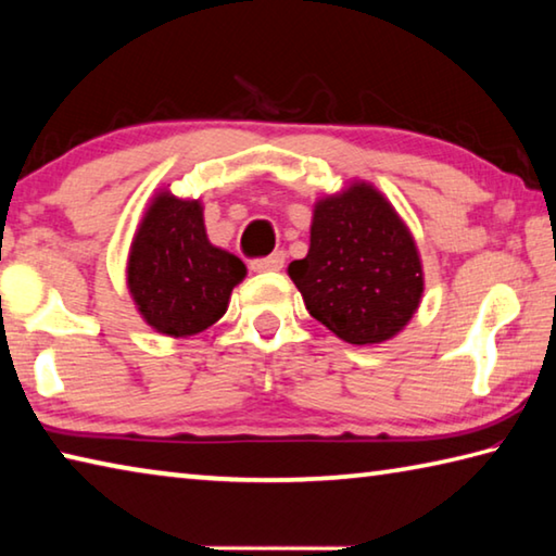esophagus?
I'll return each instance as SVG.
<instances>
[{"instance_id":"1","label":"esophagus","mask_w":556,"mask_h":556,"mask_svg":"<svg viewBox=\"0 0 556 556\" xmlns=\"http://www.w3.org/2000/svg\"><path fill=\"white\" fill-rule=\"evenodd\" d=\"M281 267H285V252H275V255H269L265 260L250 262L252 271H279Z\"/></svg>"}]
</instances>
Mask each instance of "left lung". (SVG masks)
<instances>
[{"label":"left lung","mask_w":556,"mask_h":556,"mask_svg":"<svg viewBox=\"0 0 556 556\" xmlns=\"http://www.w3.org/2000/svg\"><path fill=\"white\" fill-rule=\"evenodd\" d=\"M287 271L308 314L353 345L390 341L412 321L425 294L417 242L368 181L314 203L308 252Z\"/></svg>","instance_id":"left-lung-1"}]
</instances>
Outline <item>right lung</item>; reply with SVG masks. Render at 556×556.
<instances>
[{
	"instance_id": "obj_1",
	"label": "right lung",
	"mask_w": 556,
	"mask_h": 556,
	"mask_svg": "<svg viewBox=\"0 0 556 556\" xmlns=\"http://www.w3.org/2000/svg\"><path fill=\"white\" fill-rule=\"evenodd\" d=\"M244 275L240 257L208 240L201 199L154 193L127 255V289L147 326L172 338L205 331Z\"/></svg>"
}]
</instances>
